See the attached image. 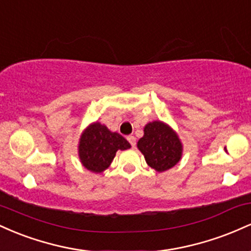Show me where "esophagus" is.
<instances>
[{
	"label": "esophagus",
	"instance_id": "esophagus-1",
	"mask_svg": "<svg viewBox=\"0 0 251 251\" xmlns=\"http://www.w3.org/2000/svg\"><path fill=\"white\" fill-rule=\"evenodd\" d=\"M127 140H128V143L131 144L132 148H134V145H135V138H134V135H127Z\"/></svg>",
	"mask_w": 251,
	"mask_h": 251
}]
</instances>
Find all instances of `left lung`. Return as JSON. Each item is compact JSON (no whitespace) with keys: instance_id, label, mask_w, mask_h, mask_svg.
Wrapping results in <instances>:
<instances>
[{"instance_id":"8db88e82","label":"left lung","mask_w":251,"mask_h":251,"mask_svg":"<svg viewBox=\"0 0 251 251\" xmlns=\"http://www.w3.org/2000/svg\"><path fill=\"white\" fill-rule=\"evenodd\" d=\"M146 163L155 171H166L179 162L181 143L178 135L162 122L150 123L138 142Z\"/></svg>"}]
</instances>
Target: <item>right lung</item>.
I'll use <instances>...</instances> for the list:
<instances>
[{"instance_id": "add662e5", "label": "right lung", "mask_w": 251, "mask_h": 251, "mask_svg": "<svg viewBox=\"0 0 251 251\" xmlns=\"http://www.w3.org/2000/svg\"><path fill=\"white\" fill-rule=\"evenodd\" d=\"M131 148L117 132H111L99 123L92 124L80 138L79 157L82 165L92 172L105 171L111 165L118 150Z\"/></svg>"}]
</instances>
